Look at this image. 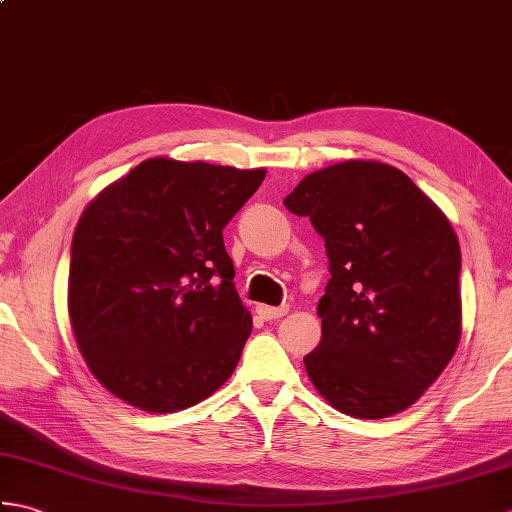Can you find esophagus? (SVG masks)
Wrapping results in <instances>:
<instances>
[{
  "mask_svg": "<svg viewBox=\"0 0 512 512\" xmlns=\"http://www.w3.org/2000/svg\"><path fill=\"white\" fill-rule=\"evenodd\" d=\"M288 312V306H279V308H273V306H257V314L266 321H273V319H281L284 314Z\"/></svg>",
  "mask_w": 512,
  "mask_h": 512,
  "instance_id": "34e87169",
  "label": "esophagus"
}]
</instances>
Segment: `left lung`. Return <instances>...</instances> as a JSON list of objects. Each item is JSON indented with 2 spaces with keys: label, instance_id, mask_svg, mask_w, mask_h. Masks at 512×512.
Instances as JSON below:
<instances>
[{
  "label": "left lung",
  "instance_id": "1",
  "mask_svg": "<svg viewBox=\"0 0 512 512\" xmlns=\"http://www.w3.org/2000/svg\"><path fill=\"white\" fill-rule=\"evenodd\" d=\"M310 217L330 259L321 343L303 363L319 394L354 418L413 405L460 341L462 255L442 211L396 167L347 160L284 200Z\"/></svg>",
  "mask_w": 512,
  "mask_h": 512
}]
</instances>
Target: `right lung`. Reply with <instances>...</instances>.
<instances>
[{"mask_svg":"<svg viewBox=\"0 0 512 512\" xmlns=\"http://www.w3.org/2000/svg\"><path fill=\"white\" fill-rule=\"evenodd\" d=\"M264 176L151 158L85 209L70 248V321L114 396L180 411L233 374L253 319L222 231Z\"/></svg>","mask_w":512,"mask_h":512,"instance_id":"1","label":"right lung"}]
</instances>
